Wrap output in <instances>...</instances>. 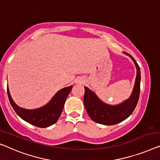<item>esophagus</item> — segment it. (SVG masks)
<instances>
[{"label": "esophagus", "instance_id": "obj_1", "mask_svg": "<svg viewBox=\"0 0 160 160\" xmlns=\"http://www.w3.org/2000/svg\"><path fill=\"white\" fill-rule=\"evenodd\" d=\"M78 82H80H80H81V81H78Z\"/></svg>", "mask_w": 160, "mask_h": 160}]
</instances>
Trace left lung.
<instances>
[{
  "instance_id": "left-lung-1",
  "label": "left lung",
  "mask_w": 160,
  "mask_h": 160,
  "mask_svg": "<svg viewBox=\"0 0 160 160\" xmlns=\"http://www.w3.org/2000/svg\"><path fill=\"white\" fill-rule=\"evenodd\" d=\"M124 53L132 59L137 70L132 94L129 98L123 103L117 106H110L103 103L93 92L85 87L84 105L90 118L95 122L107 126L116 124L130 116L137 106L140 93V68L132 55L126 52Z\"/></svg>"
}]
</instances>
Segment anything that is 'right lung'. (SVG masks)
I'll list each match as a JSON object with an SVG mask.
<instances>
[{"label": "right lung", "mask_w": 160, "mask_h": 160, "mask_svg": "<svg viewBox=\"0 0 160 160\" xmlns=\"http://www.w3.org/2000/svg\"><path fill=\"white\" fill-rule=\"evenodd\" d=\"M72 88V85H71L59 90L48 104L34 110H27L18 107L12 100L8 88L7 93L11 105L18 116H20L23 120L37 127L46 128L55 123L58 120L63 110L67 98Z\"/></svg>", "instance_id": "add662e5"}]
</instances>
